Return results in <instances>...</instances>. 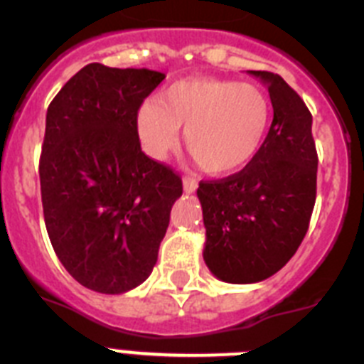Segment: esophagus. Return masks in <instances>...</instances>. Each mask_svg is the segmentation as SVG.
<instances>
[{
	"instance_id": "34e87169",
	"label": "esophagus",
	"mask_w": 364,
	"mask_h": 364,
	"mask_svg": "<svg viewBox=\"0 0 364 364\" xmlns=\"http://www.w3.org/2000/svg\"><path fill=\"white\" fill-rule=\"evenodd\" d=\"M182 184H184L186 193H195L198 188V182L195 178H191V176H184V178H182Z\"/></svg>"
}]
</instances>
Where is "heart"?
<instances>
[{
  "instance_id": "b5f03b06",
  "label": "heart",
  "mask_w": 364,
  "mask_h": 364,
  "mask_svg": "<svg viewBox=\"0 0 364 364\" xmlns=\"http://www.w3.org/2000/svg\"><path fill=\"white\" fill-rule=\"evenodd\" d=\"M272 104L253 83L188 78L149 100L136 114V133L153 160H166L180 142L202 171L233 175L255 159L269 129Z\"/></svg>"
}]
</instances>
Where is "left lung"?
Wrapping results in <instances>:
<instances>
[{
  "instance_id": "left-lung-1",
  "label": "left lung",
  "mask_w": 364,
  "mask_h": 364,
  "mask_svg": "<svg viewBox=\"0 0 364 364\" xmlns=\"http://www.w3.org/2000/svg\"><path fill=\"white\" fill-rule=\"evenodd\" d=\"M250 74L268 87L272 98L268 136L244 169L222 180H202L197 189L205 264L231 284L264 281L295 255L317 191V151L306 104L279 74Z\"/></svg>"
}]
</instances>
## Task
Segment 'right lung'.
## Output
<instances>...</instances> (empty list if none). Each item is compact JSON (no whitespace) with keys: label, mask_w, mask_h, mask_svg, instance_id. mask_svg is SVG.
Here are the masks:
<instances>
[{"label":"right lung","mask_w":364,"mask_h":364,"mask_svg":"<svg viewBox=\"0 0 364 364\" xmlns=\"http://www.w3.org/2000/svg\"><path fill=\"white\" fill-rule=\"evenodd\" d=\"M166 74L89 63L47 109L43 217L63 268L98 294L142 284L159 259L182 180L140 149L136 114Z\"/></svg>","instance_id":"obj_1"}]
</instances>
